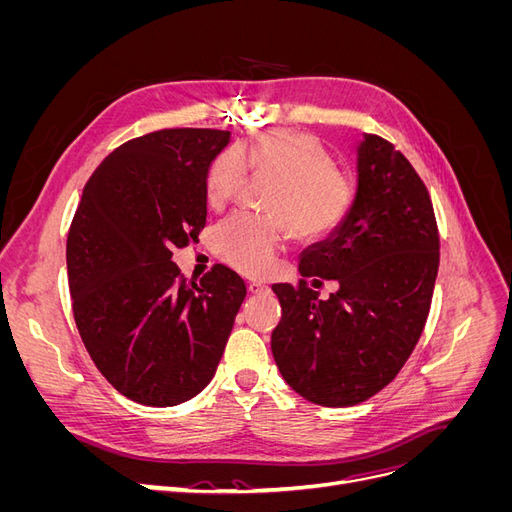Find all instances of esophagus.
<instances>
[{"label": "esophagus", "instance_id": "esophagus-1", "mask_svg": "<svg viewBox=\"0 0 512 512\" xmlns=\"http://www.w3.org/2000/svg\"><path fill=\"white\" fill-rule=\"evenodd\" d=\"M267 290H269V286L260 284V282H250V284H247V292H250V294H262V292H267Z\"/></svg>", "mask_w": 512, "mask_h": 512}]
</instances>
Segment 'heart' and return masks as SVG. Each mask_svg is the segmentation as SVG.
Masks as SVG:
<instances>
[{"label": "heart", "mask_w": 512, "mask_h": 512, "mask_svg": "<svg viewBox=\"0 0 512 512\" xmlns=\"http://www.w3.org/2000/svg\"><path fill=\"white\" fill-rule=\"evenodd\" d=\"M277 177L267 215L239 211L213 230V250L243 275H269L294 232L320 239L335 230L352 205L354 185L318 138L301 130H271L213 158L205 177L211 209L237 198L245 173Z\"/></svg>", "instance_id": "b5f03b06"}]
</instances>
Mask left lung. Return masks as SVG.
Instances as JSON below:
<instances>
[{"instance_id":"left-lung-1","label":"left lung","mask_w":512,"mask_h":512,"mask_svg":"<svg viewBox=\"0 0 512 512\" xmlns=\"http://www.w3.org/2000/svg\"><path fill=\"white\" fill-rule=\"evenodd\" d=\"M431 198L412 164L380 136L356 145V192L329 237L299 256L301 284H273L282 320L271 352L282 378L324 408L361 404L412 354L440 265ZM335 279L322 302L306 286Z\"/></svg>"}]
</instances>
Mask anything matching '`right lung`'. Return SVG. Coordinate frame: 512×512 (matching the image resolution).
<instances>
[{
	"instance_id": "obj_1",
	"label": "right lung",
	"mask_w": 512,
	"mask_h": 512,
	"mask_svg": "<svg viewBox=\"0 0 512 512\" xmlns=\"http://www.w3.org/2000/svg\"><path fill=\"white\" fill-rule=\"evenodd\" d=\"M226 130H160L115 149L89 177L68 232L72 312L100 374L136 404L179 406L211 382L245 299L224 265L198 284L175 247L207 220L205 177Z\"/></svg>"
}]
</instances>
